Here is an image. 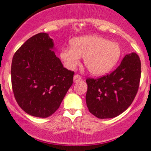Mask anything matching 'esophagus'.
Returning a JSON list of instances; mask_svg holds the SVG:
<instances>
[{"mask_svg":"<svg viewBox=\"0 0 151 151\" xmlns=\"http://www.w3.org/2000/svg\"><path fill=\"white\" fill-rule=\"evenodd\" d=\"M82 80V77L80 76L79 75H75L74 77H73V81H74L75 83H76V82H78L79 81Z\"/></svg>","mask_w":151,"mask_h":151,"instance_id":"obj_1","label":"esophagus"}]
</instances>
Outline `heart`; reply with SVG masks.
I'll return each instance as SVG.
<instances>
[{"label": "heart", "instance_id": "heart-1", "mask_svg": "<svg viewBox=\"0 0 151 151\" xmlns=\"http://www.w3.org/2000/svg\"><path fill=\"white\" fill-rule=\"evenodd\" d=\"M71 47L61 50L60 57L67 69H73L84 57V63L91 74L100 76L106 74L116 65L122 54L120 45L97 35L75 38Z\"/></svg>", "mask_w": 151, "mask_h": 151}]
</instances>
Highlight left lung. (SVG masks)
I'll list each match as a JSON object with an SVG mask.
<instances>
[{
    "mask_svg": "<svg viewBox=\"0 0 151 151\" xmlns=\"http://www.w3.org/2000/svg\"><path fill=\"white\" fill-rule=\"evenodd\" d=\"M141 73L140 58L132 52L110 74L88 78L85 98L89 112L99 119H111L125 111L138 92Z\"/></svg>",
    "mask_w": 151,
    "mask_h": 151,
    "instance_id": "obj_1",
    "label": "left lung"
}]
</instances>
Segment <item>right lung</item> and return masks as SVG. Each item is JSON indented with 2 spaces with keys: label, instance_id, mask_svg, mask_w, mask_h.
I'll return each mask as SVG.
<instances>
[{
  "label": "right lung",
  "instance_id": "obj_1",
  "mask_svg": "<svg viewBox=\"0 0 151 151\" xmlns=\"http://www.w3.org/2000/svg\"><path fill=\"white\" fill-rule=\"evenodd\" d=\"M55 50L54 40L41 32L29 38L13 55L14 97L33 116L47 118L55 113L73 85L74 72L63 67Z\"/></svg>",
  "mask_w": 151,
  "mask_h": 151
}]
</instances>
